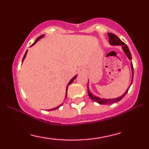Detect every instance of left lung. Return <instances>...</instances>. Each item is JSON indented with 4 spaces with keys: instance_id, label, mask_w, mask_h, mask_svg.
<instances>
[{
    "instance_id": "left-lung-1",
    "label": "left lung",
    "mask_w": 149,
    "mask_h": 149,
    "mask_svg": "<svg viewBox=\"0 0 149 149\" xmlns=\"http://www.w3.org/2000/svg\"><path fill=\"white\" fill-rule=\"evenodd\" d=\"M108 36H109V42H110L111 45H122L123 46V51L125 52V53L126 54V55H127V57L129 58L130 60H132L131 53H130V52L129 48H128L127 45H126L125 42H123L122 40H121L117 36L115 35V34L111 33H108ZM131 68H132V78H133V73H134V72H133V71H133V69H133V65H132V62H131ZM131 84H132V83H131ZM128 90H129V88H128L127 90H126V92H125V93L122 95V96L119 97L118 98L109 99V100H107V99H101V98H99V97L93 96V95H92V94L90 93V92L89 91H88V95L90 96V98H91L92 100L94 101V102H97V103H99L100 104H109L115 103V102H119V101H120L125 96L126 94L127 93Z\"/></svg>"
}]
</instances>
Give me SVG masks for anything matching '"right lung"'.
<instances>
[{"mask_svg": "<svg viewBox=\"0 0 149 149\" xmlns=\"http://www.w3.org/2000/svg\"><path fill=\"white\" fill-rule=\"evenodd\" d=\"M42 36H43V35L40 36H39L38 38L36 39V41H35V42H34L33 44H32V45H34V44H35V43H36V42L38 41V40H39V39H40V38H42ZM26 53H27V51H26V53H25V54H24V57H23V59H22V61H23V60H24V58H25V57H26ZM76 78V76L73 77V78H72V79H71V80H70V81H69V84H68V85H70V84H71V83H72V82L73 81V80H74V79H75V78ZM68 85H67V88H66V95H67V89H68ZM60 106H61V105H60ZM60 106H59V107H56V108H54V109H50V110H56V109H58V108H59V107H60Z\"/></svg>", "mask_w": 149, "mask_h": 149, "instance_id": "1", "label": "right lung"}]
</instances>
